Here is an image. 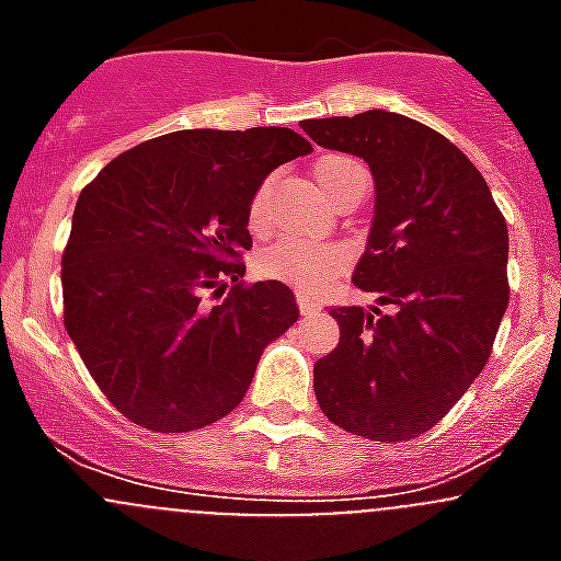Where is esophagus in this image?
<instances>
[{
    "label": "esophagus",
    "mask_w": 561,
    "mask_h": 561,
    "mask_svg": "<svg viewBox=\"0 0 561 561\" xmlns=\"http://www.w3.org/2000/svg\"><path fill=\"white\" fill-rule=\"evenodd\" d=\"M297 306H300V311H304L306 317H311V314H317V311H320V304H317L314 297L306 295V291H297Z\"/></svg>",
    "instance_id": "34e87169"
}]
</instances>
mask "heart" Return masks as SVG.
<instances>
[{"instance_id": "heart-1", "label": "heart", "mask_w": 561, "mask_h": 561, "mask_svg": "<svg viewBox=\"0 0 561 561\" xmlns=\"http://www.w3.org/2000/svg\"><path fill=\"white\" fill-rule=\"evenodd\" d=\"M354 176H365V171L354 160L340 157V153L323 157L314 165V180L320 182V187L329 193L331 199H336V193L348 185ZM270 191V182H264L250 202V225L255 230L266 225ZM342 264H345V252L340 247L311 244V241H300V238H280V241H275L257 255V270L264 272L266 277L286 280V284H295L300 289L323 286L329 277H334L342 270Z\"/></svg>"}]
</instances>
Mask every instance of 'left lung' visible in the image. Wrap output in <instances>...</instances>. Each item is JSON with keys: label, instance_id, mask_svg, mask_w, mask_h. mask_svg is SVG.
Here are the masks:
<instances>
[{"label": "left lung", "instance_id": "1", "mask_svg": "<svg viewBox=\"0 0 561 561\" xmlns=\"http://www.w3.org/2000/svg\"><path fill=\"white\" fill-rule=\"evenodd\" d=\"M300 126L368 162L374 221L354 286L391 306L331 309L342 336L314 365L320 410L362 438H419L492 354L508 309V227L469 157L424 123L368 108Z\"/></svg>", "mask_w": 561, "mask_h": 561}]
</instances>
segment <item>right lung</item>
<instances>
[{
	"instance_id": "right-lung-1",
	"label": "right lung",
	"mask_w": 561,
	"mask_h": 561,
	"mask_svg": "<svg viewBox=\"0 0 561 561\" xmlns=\"http://www.w3.org/2000/svg\"><path fill=\"white\" fill-rule=\"evenodd\" d=\"M311 151L291 128H187L140 142L78 196L61 257L64 325L114 408L153 433L236 410L272 340L297 323L280 280L244 286L250 202ZM236 279L216 307L204 291Z\"/></svg>"
}]
</instances>
